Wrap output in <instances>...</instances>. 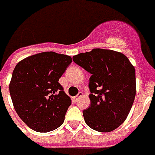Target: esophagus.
<instances>
[{"mask_svg": "<svg viewBox=\"0 0 155 155\" xmlns=\"http://www.w3.org/2000/svg\"><path fill=\"white\" fill-rule=\"evenodd\" d=\"M83 97V93H82V92H79V93H78V95H77L76 97H73V99H74V100L77 102V101L79 99L80 97Z\"/></svg>", "mask_w": 155, "mask_h": 155, "instance_id": "esophagus-1", "label": "esophagus"}]
</instances>
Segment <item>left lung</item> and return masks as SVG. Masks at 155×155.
Returning <instances> with one entry per match:
<instances>
[{"instance_id": "obj_1", "label": "left lung", "mask_w": 155, "mask_h": 155, "mask_svg": "<svg viewBox=\"0 0 155 155\" xmlns=\"http://www.w3.org/2000/svg\"><path fill=\"white\" fill-rule=\"evenodd\" d=\"M72 59L92 74L91 104L83 111L85 123L98 132L116 129L127 118L135 98L134 67L124 54L109 49L94 48Z\"/></svg>"}]
</instances>
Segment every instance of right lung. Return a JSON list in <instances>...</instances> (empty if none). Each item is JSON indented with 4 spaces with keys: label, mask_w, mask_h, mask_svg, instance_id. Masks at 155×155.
<instances>
[{
    "label": "right lung",
    "mask_w": 155,
    "mask_h": 155,
    "mask_svg": "<svg viewBox=\"0 0 155 155\" xmlns=\"http://www.w3.org/2000/svg\"><path fill=\"white\" fill-rule=\"evenodd\" d=\"M72 62L68 55L44 51L24 58L15 67L9 84L13 106L34 131L49 132L63 124L72 102L58 81Z\"/></svg>",
    "instance_id": "obj_1"
}]
</instances>
